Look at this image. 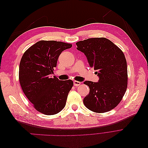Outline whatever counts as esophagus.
<instances>
[{"mask_svg": "<svg viewBox=\"0 0 148 148\" xmlns=\"http://www.w3.org/2000/svg\"><path fill=\"white\" fill-rule=\"evenodd\" d=\"M73 84L75 86H78L79 85H80V84H81V82H78V81H74Z\"/></svg>", "mask_w": 148, "mask_h": 148, "instance_id": "1", "label": "esophagus"}]
</instances>
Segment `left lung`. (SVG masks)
<instances>
[{
    "mask_svg": "<svg viewBox=\"0 0 148 148\" xmlns=\"http://www.w3.org/2000/svg\"><path fill=\"white\" fill-rule=\"evenodd\" d=\"M76 44L99 78L98 82H84L89 88V95L83 99L84 106L96 113L114 109L127 88V64L124 53L105 38H89Z\"/></svg>",
    "mask_w": 148,
    "mask_h": 148,
    "instance_id": "1",
    "label": "left lung"
}]
</instances>
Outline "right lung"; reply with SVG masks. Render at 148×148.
Returning <instances> with one entry per match:
<instances>
[{
    "instance_id": "obj_1",
    "label": "right lung",
    "mask_w": 148,
    "mask_h": 148,
    "mask_svg": "<svg viewBox=\"0 0 148 148\" xmlns=\"http://www.w3.org/2000/svg\"><path fill=\"white\" fill-rule=\"evenodd\" d=\"M71 47L63 42L40 41L22 56L19 67L22 90L34 108L44 114H56L65 106L73 82L52 78V75L60 53Z\"/></svg>"
}]
</instances>
